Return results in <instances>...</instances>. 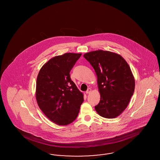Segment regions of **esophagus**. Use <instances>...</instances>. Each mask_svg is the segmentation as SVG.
<instances>
[{
    "label": "esophagus",
    "instance_id": "esophagus-1",
    "mask_svg": "<svg viewBox=\"0 0 160 160\" xmlns=\"http://www.w3.org/2000/svg\"><path fill=\"white\" fill-rule=\"evenodd\" d=\"M91 92H92V89L89 88L87 89V90L86 92V94H89V93Z\"/></svg>",
    "mask_w": 160,
    "mask_h": 160
}]
</instances>
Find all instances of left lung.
<instances>
[{
  "mask_svg": "<svg viewBox=\"0 0 160 160\" xmlns=\"http://www.w3.org/2000/svg\"><path fill=\"white\" fill-rule=\"evenodd\" d=\"M83 56L97 75L100 100L96 111L106 118L118 116L134 92L135 80L129 65L120 54L109 51H92Z\"/></svg>",
  "mask_w": 160,
  "mask_h": 160,
  "instance_id": "8db88e82",
  "label": "left lung"
}]
</instances>
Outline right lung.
<instances>
[{
    "label": "right lung",
    "mask_w": 160,
    "mask_h": 160,
    "mask_svg": "<svg viewBox=\"0 0 160 160\" xmlns=\"http://www.w3.org/2000/svg\"><path fill=\"white\" fill-rule=\"evenodd\" d=\"M82 53L55 56L39 71L36 98L39 108L50 121L60 126L77 118L84 101L83 94L71 80L70 72Z\"/></svg>",
    "instance_id": "add662e5"
}]
</instances>
